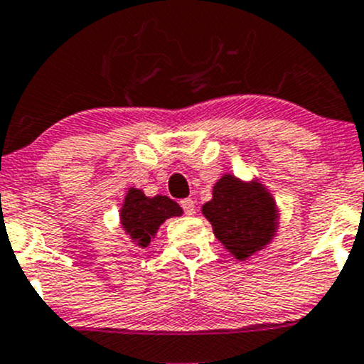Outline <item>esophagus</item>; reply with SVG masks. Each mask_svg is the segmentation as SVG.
Wrapping results in <instances>:
<instances>
[{
	"mask_svg": "<svg viewBox=\"0 0 364 364\" xmlns=\"http://www.w3.org/2000/svg\"><path fill=\"white\" fill-rule=\"evenodd\" d=\"M179 204H181L185 215H193V213H196V203H193L192 199H183Z\"/></svg>",
	"mask_w": 364,
	"mask_h": 364,
	"instance_id": "obj_1",
	"label": "esophagus"
}]
</instances>
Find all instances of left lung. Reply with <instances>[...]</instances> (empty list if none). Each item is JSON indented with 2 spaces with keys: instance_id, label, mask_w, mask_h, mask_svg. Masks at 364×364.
I'll return each mask as SVG.
<instances>
[{
  "instance_id": "left-lung-1",
  "label": "left lung",
  "mask_w": 364,
  "mask_h": 364,
  "mask_svg": "<svg viewBox=\"0 0 364 364\" xmlns=\"http://www.w3.org/2000/svg\"><path fill=\"white\" fill-rule=\"evenodd\" d=\"M216 240L237 260H247L271 243L278 229L273 196L257 181L225 174L213 186V199L203 205Z\"/></svg>"
}]
</instances>
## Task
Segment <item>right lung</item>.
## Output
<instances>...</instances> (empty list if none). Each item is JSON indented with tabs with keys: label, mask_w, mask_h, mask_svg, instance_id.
Wrapping results in <instances>:
<instances>
[{
	"label": "right lung",
	"mask_w": 364,
	"mask_h": 364,
	"mask_svg": "<svg viewBox=\"0 0 364 364\" xmlns=\"http://www.w3.org/2000/svg\"><path fill=\"white\" fill-rule=\"evenodd\" d=\"M183 209L167 196L146 197L142 190L128 188L119 218L121 227L137 248H146L167 218L179 216Z\"/></svg>",
	"instance_id": "add662e5"
}]
</instances>
